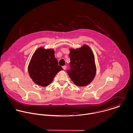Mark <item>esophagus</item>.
<instances>
[{
  "label": "esophagus",
  "instance_id": "1",
  "mask_svg": "<svg viewBox=\"0 0 133 133\" xmlns=\"http://www.w3.org/2000/svg\"><path fill=\"white\" fill-rule=\"evenodd\" d=\"M63 69H64V70H66V69L67 67H66V66H63Z\"/></svg>",
  "mask_w": 133,
  "mask_h": 133
}]
</instances>
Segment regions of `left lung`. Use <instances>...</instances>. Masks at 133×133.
Returning a JSON list of instances; mask_svg holds the SVG:
<instances>
[{"mask_svg":"<svg viewBox=\"0 0 133 133\" xmlns=\"http://www.w3.org/2000/svg\"><path fill=\"white\" fill-rule=\"evenodd\" d=\"M70 68L67 70L71 81L78 86L89 84L96 74L94 56L91 49L87 45L76 49H70Z\"/></svg>","mask_w":133,"mask_h":133,"instance_id":"left-lung-1","label":"left lung"}]
</instances>
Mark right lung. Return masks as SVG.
<instances>
[{
    "label": "right lung",
    "instance_id": "add662e5",
    "mask_svg": "<svg viewBox=\"0 0 133 133\" xmlns=\"http://www.w3.org/2000/svg\"><path fill=\"white\" fill-rule=\"evenodd\" d=\"M53 49H38L34 54L28 66V72L38 85L46 87L63 68L58 65Z\"/></svg>",
    "mask_w": 133,
    "mask_h": 133
}]
</instances>
